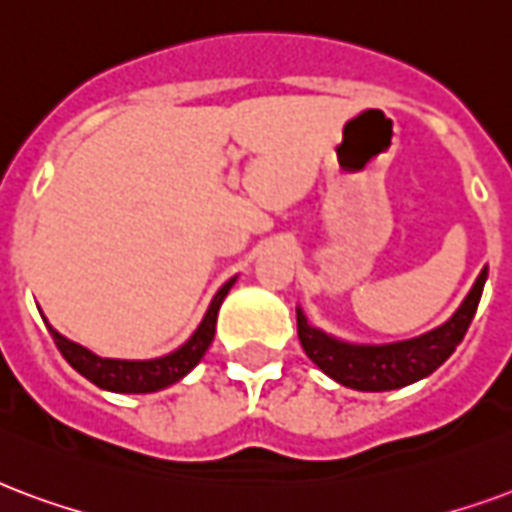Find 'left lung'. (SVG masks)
I'll list each match as a JSON object with an SVG mask.
<instances>
[{
	"instance_id": "left-lung-1",
	"label": "left lung",
	"mask_w": 512,
	"mask_h": 512,
	"mask_svg": "<svg viewBox=\"0 0 512 512\" xmlns=\"http://www.w3.org/2000/svg\"><path fill=\"white\" fill-rule=\"evenodd\" d=\"M486 279L488 266H483L475 285L456 312L442 325L420 333V336H412V339H399V342L388 344L347 342V339H339V336L325 333L323 328L309 323L301 306L295 309L298 339L314 366L344 388L366 393L396 391V388L412 385V382L429 377L431 372H437L439 366L453 355V350L464 339L472 317L478 312Z\"/></svg>"
}]
</instances>
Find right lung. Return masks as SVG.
Instances as JSON below:
<instances>
[{
  "label": "right lung",
  "instance_id": "right-lung-1",
  "mask_svg": "<svg viewBox=\"0 0 512 512\" xmlns=\"http://www.w3.org/2000/svg\"><path fill=\"white\" fill-rule=\"evenodd\" d=\"M238 276L227 279L225 285L219 287L217 295L211 298L206 314L200 325L192 331L187 342L176 347L168 355L160 358H149V361H124V358H102L89 347L67 339L62 333L56 331L54 325L45 320L48 331L54 336L56 347L64 355V361L73 366L75 372L83 374L86 380L94 382L97 388L111 393H157L162 388H170L173 382L184 380L206 355L208 344L214 342V331H217V314L219 306L225 301V295L230 293V287L236 285Z\"/></svg>",
  "mask_w": 512,
  "mask_h": 512
}]
</instances>
